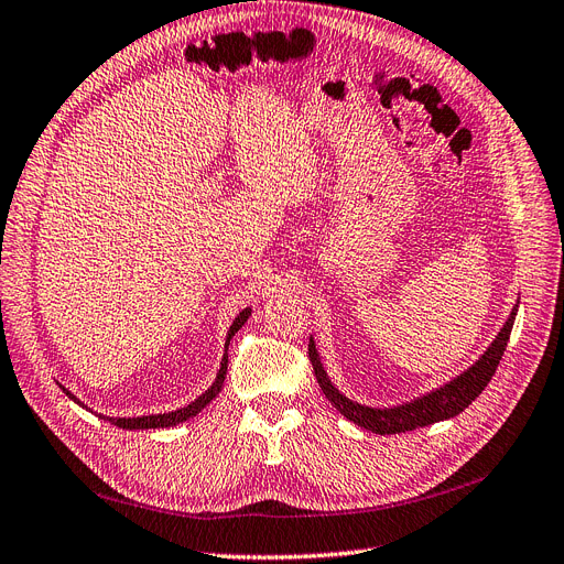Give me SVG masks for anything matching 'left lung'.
<instances>
[{"instance_id":"1","label":"left lung","mask_w":564,"mask_h":564,"mask_svg":"<svg viewBox=\"0 0 564 564\" xmlns=\"http://www.w3.org/2000/svg\"><path fill=\"white\" fill-rule=\"evenodd\" d=\"M517 311H519V304L511 308L507 323L502 325L496 340L486 348V352L470 366L468 371L460 373L458 378H454L452 382L443 384L440 389L431 391V394H426V397H420L410 403L394 405V408H369V405H361V403H355V401L343 397L340 391L332 384V380L327 378V371L321 364V355H317V350H315L313 338L308 340V357H311L313 371H315L317 384H321V389H323V394L343 414V417L355 422L357 426H361L366 431H373L378 435L405 433V431H414V429H422V426H429L435 422L456 417L458 412H463L481 394L484 387L491 382L498 364L505 355L513 321H517Z\"/></svg>"}]
</instances>
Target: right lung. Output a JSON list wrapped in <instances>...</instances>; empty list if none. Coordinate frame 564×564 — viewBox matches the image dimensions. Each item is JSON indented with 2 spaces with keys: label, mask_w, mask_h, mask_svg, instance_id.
Instances as JSON below:
<instances>
[{
  "label": "right lung",
  "mask_w": 564,
  "mask_h": 564,
  "mask_svg": "<svg viewBox=\"0 0 564 564\" xmlns=\"http://www.w3.org/2000/svg\"><path fill=\"white\" fill-rule=\"evenodd\" d=\"M249 315H251V308H243V311L235 317V321H232V325H230V329H228V338H226V355H224V359H221V369H218L216 380L212 382V387L205 391L203 397H198L193 403H188L186 408H180V410H175V412L144 414V417H104V414H99V417L106 420V422H110V424H115V426H119V429H129V431H138V429H167V426H177V424H182V422L195 417V414H198L203 408H207V405L212 403V399H216L218 391H221L224 380H226V373H228V346H230V338L241 329L243 323L249 321ZM59 387H62V384H59ZM62 391H64V394H66L68 399L76 401L78 405L87 408L80 399L73 397L66 387H62Z\"/></svg>",
  "instance_id": "obj_1"
}]
</instances>
